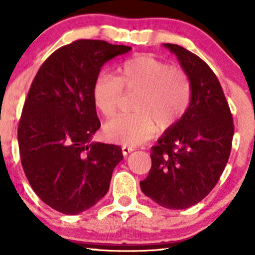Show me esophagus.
<instances>
[{
	"label": "esophagus",
	"instance_id": "esophagus-1",
	"mask_svg": "<svg viewBox=\"0 0 255 255\" xmlns=\"http://www.w3.org/2000/svg\"><path fill=\"white\" fill-rule=\"evenodd\" d=\"M122 150H123V154L124 155H128V153H131L133 150L132 147H127V146H123L122 147Z\"/></svg>",
	"mask_w": 255,
	"mask_h": 255
}]
</instances>
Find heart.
I'll return each mask as SVG.
<instances>
[{"label":"heart","instance_id":"b5f03b06","mask_svg":"<svg viewBox=\"0 0 255 255\" xmlns=\"http://www.w3.org/2000/svg\"><path fill=\"white\" fill-rule=\"evenodd\" d=\"M125 92H137L130 116H119L105 125L107 137L123 146H137L155 131L170 128L187 111L191 83L182 70L149 56L124 62L117 75L100 74L92 85V101L103 116H114Z\"/></svg>","mask_w":255,"mask_h":255}]
</instances>
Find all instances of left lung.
Segmentation results:
<instances>
[{"label":"left lung","instance_id":"8db88e82","mask_svg":"<svg viewBox=\"0 0 255 255\" xmlns=\"http://www.w3.org/2000/svg\"><path fill=\"white\" fill-rule=\"evenodd\" d=\"M191 83L185 114L150 148L152 166L142 192L168 209L201 202L220 179L231 152L234 120L221 85L205 62L181 46L164 43Z\"/></svg>","mask_w":255,"mask_h":255}]
</instances>
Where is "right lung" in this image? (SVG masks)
<instances>
[{
    "mask_svg": "<svg viewBox=\"0 0 255 255\" xmlns=\"http://www.w3.org/2000/svg\"><path fill=\"white\" fill-rule=\"evenodd\" d=\"M130 50L74 41L43 62L30 86L18 127L21 165L35 193L57 212L76 215L108 192L123 152L92 142L101 127L92 85L107 62Z\"/></svg>",
    "mask_w": 255,
    "mask_h": 255,
    "instance_id": "add662e5",
    "label": "right lung"
}]
</instances>
